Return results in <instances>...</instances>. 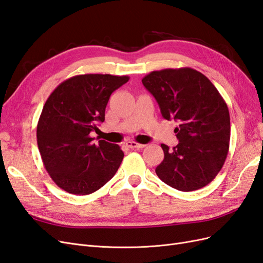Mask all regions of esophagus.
Masks as SVG:
<instances>
[{
    "instance_id": "34e87169",
    "label": "esophagus",
    "mask_w": 263,
    "mask_h": 263,
    "mask_svg": "<svg viewBox=\"0 0 263 263\" xmlns=\"http://www.w3.org/2000/svg\"><path fill=\"white\" fill-rule=\"evenodd\" d=\"M126 145L128 146L129 148H137V149H140V148H144L146 145H142V144H138V142L136 141H133V140H129L126 142Z\"/></svg>"
}]
</instances>
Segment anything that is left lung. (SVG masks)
<instances>
[{"label":"left lung","mask_w":263,"mask_h":263,"mask_svg":"<svg viewBox=\"0 0 263 263\" xmlns=\"http://www.w3.org/2000/svg\"><path fill=\"white\" fill-rule=\"evenodd\" d=\"M142 84L157 100L164 119L179 123V144H161L163 161L156 168L161 181L190 192L211 183L228 155L230 117L225 100L203 73L192 68L153 71Z\"/></svg>","instance_id":"8db88e82"}]
</instances>
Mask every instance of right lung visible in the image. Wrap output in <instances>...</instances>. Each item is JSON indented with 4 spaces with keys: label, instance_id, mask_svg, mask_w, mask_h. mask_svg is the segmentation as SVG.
Listing matches in <instances>:
<instances>
[{
    "label": "right lung",
    "instance_id": "obj_1",
    "mask_svg": "<svg viewBox=\"0 0 263 263\" xmlns=\"http://www.w3.org/2000/svg\"><path fill=\"white\" fill-rule=\"evenodd\" d=\"M127 76L79 74L61 82L47 99L37 124V145L52 181L66 192L87 195L112 179L124 158L118 145L94 144L90 134L105 119L112 94Z\"/></svg>",
    "mask_w": 263,
    "mask_h": 263
}]
</instances>
